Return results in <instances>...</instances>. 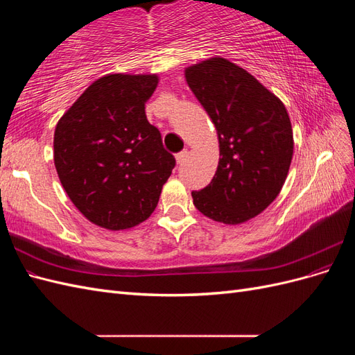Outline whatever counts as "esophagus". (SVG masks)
Listing matches in <instances>:
<instances>
[{
	"label": "esophagus",
	"mask_w": 355,
	"mask_h": 355,
	"mask_svg": "<svg viewBox=\"0 0 355 355\" xmlns=\"http://www.w3.org/2000/svg\"><path fill=\"white\" fill-rule=\"evenodd\" d=\"M187 157H188V149H184V151H182V153L176 154V161H178V164H182V163H184V161L187 159Z\"/></svg>",
	"instance_id": "1"
}]
</instances>
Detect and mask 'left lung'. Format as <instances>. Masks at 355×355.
Wrapping results in <instances>:
<instances>
[{
	"label": "left lung",
	"mask_w": 355,
	"mask_h": 355,
	"mask_svg": "<svg viewBox=\"0 0 355 355\" xmlns=\"http://www.w3.org/2000/svg\"><path fill=\"white\" fill-rule=\"evenodd\" d=\"M185 78L216 127L220 155L210 184L192 191L194 206L216 222L243 223L270 206L284 185L293 157L287 110L223 58L187 68Z\"/></svg>",
	"instance_id": "1"
}]
</instances>
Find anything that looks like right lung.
Segmentation results:
<instances>
[{
	"label": "right lung",
	"mask_w": 355,
	"mask_h": 355,
	"mask_svg": "<svg viewBox=\"0 0 355 355\" xmlns=\"http://www.w3.org/2000/svg\"><path fill=\"white\" fill-rule=\"evenodd\" d=\"M154 75L110 73L94 81L55 130V166L63 189L85 218L120 231L146 220L175 168L145 103Z\"/></svg>",
	"instance_id": "1"
}]
</instances>
